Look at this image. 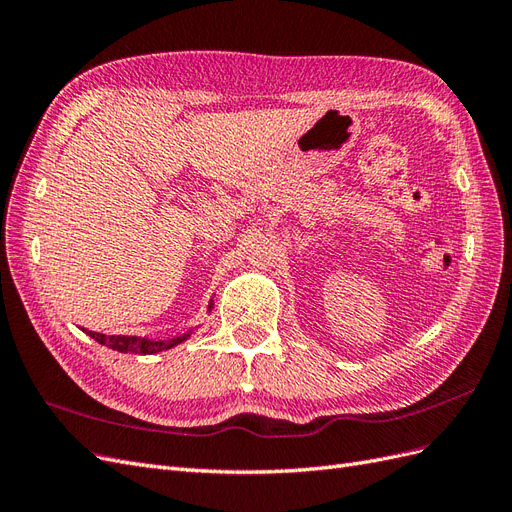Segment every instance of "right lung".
Here are the masks:
<instances>
[{
    "instance_id": "right-lung-1",
    "label": "right lung",
    "mask_w": 512,
    "mask_h": 512,
    "mask_svg": "<svg viewBox=\"0 0 512 512\" xmlns=\"http://www.w3.org/2000/svg\"><path fill=\"white\" fill-rule=\"evenodd\" d=\"M213 301L209 303L207 312H211ZM89 337H94L98 344L113 348L117 352H134V354H156V352H164L168 348H175L177 344L185 342L192 335V331L183 333V335H175L168 339H149V337H136V335H102V333H94V331H85Z\"/></svg>"
}]
</instances>
